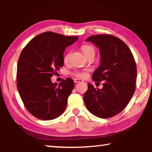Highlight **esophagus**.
Segmentation results:
<instances>
[{
    "instance_id": "obj_1",
    "label": "esophagus",
    "mask_w": 152,
    "mask_h": 152,
    "mask_svg": "<svg viewBox=\"0 0 152 152\" xmlns=\"http://www.w3.org/2000/svg\"><path fill=\"white\" fill-rule=\"evenodd\" d=\"M74 82H75V83L76 84V83H78V82H84L83 81V80H82V79H79V78H75L74 80Z\"/></svg>"
}]
</instances>
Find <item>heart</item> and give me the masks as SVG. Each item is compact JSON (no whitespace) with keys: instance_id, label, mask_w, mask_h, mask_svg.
<instances>
[{"instance_id":"heart-1","label":"heart","mask_w":152,"mask_h":152,"mask_svg":"<svg viewBox=\"0 0 152 152\" xmlns=\"http://www.w3.org/2000/svg\"><path fill=\"white\" fill-rule=\"evenodd\" d=\"M82 50L83 51L84 54L86 56V57L89 54H91V53H94V49L91 45H84L82 47ZM69 56H70V53H67L64 57V61L67 62L68 61L69 59ZM73 75H74L78 78H86L88 75V70H77L75 71L74 72L72 73Z\"/></svg>"}]
</instances>
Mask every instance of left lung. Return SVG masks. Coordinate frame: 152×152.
<instances>
[{
  "mask_svg": "<svg viewBox=\"0 0 152 152\" xmlns=\"http://www.w3.org/2000/svg\"><path fill=\"white\" fill-rule=\"evenodd\" d=\"M99 49L101 61L92 78L103 87L96 89L88 84L84 94L86 107L100 118H109L121 112L134 94L137 68L132 51L119 38L110 35H92L86 39Z\"/></svg>",
  "mask_w": 152,
  "mask_h": 152,
  "instance_id": "1",
  "label": "left lung"
}]
</instances>
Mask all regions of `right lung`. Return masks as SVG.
I'll list each match as a JSON object with an SVG mask.
<instances>
[{
	"instance_id": "right-lung-1",
	"label": "right lung",
	"mask_w": 152,
	"mask_h": 152,
	"mask_svg": "<svg viewBox=\"0 0 152 152\" xmlns=\"http://www.w3.org/2000/svg\"><path fill=\"white\" fill-rule=\"evenodd\" d=\"M78 38L45 32L31 40L20 53L17 63V89L28 111L37 119H54L66 110L74 80L67 78L58 84L53 83L51 78L64 66L66 48Z\"/></svg>"
}]
</instances>
